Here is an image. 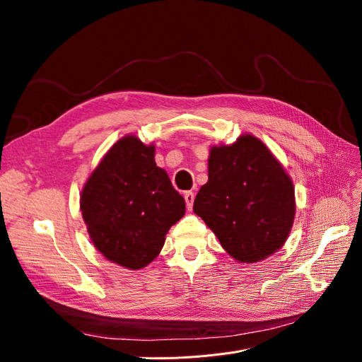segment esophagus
Returning a JSON list of instances; mask_svg holds the SVG:
<instances>
[{
	"mask_svg": "<svg viewBox=\"0 0 362 362\" xmlns=\"http://www.w3.org/2000/svg\"><path fill=\"white\" fill-rule=\"evenodd\" d=\"M184 199H185V205H187V210L192 211L193 202H194V193L193 192H185L184 193Z\"/></svg>",
	"mask_w": 362,
	"mask_h": 362,
	"instance_id": "obj_1",
	"label": "esophagus"
}]
</instances>
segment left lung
Instances as JSON below:
<instances>
[{
    "mask_svg": "<svg viewBox=\"0 0 362 362\" xmlns=\"http://www.w3.org/2000/svg\"><path fill=\"white\" fill-rule=\"evenodd\" d=\"M193 211L238 262H258L286 243L296 213L293 181L262 141L240 136L213 146Z\"/></svg>",
    "mask_w": 362,
    "mask_h": 362,
    "instance_id": "obj_1",
    "label": "left lung"
}]
</instances>
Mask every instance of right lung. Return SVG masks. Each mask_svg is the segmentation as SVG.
Returning a JSON list of instances; mask_svg holds the SVG:
<instances>
[{
  "instance_id": "add662e5",
  "label": "right lung",
  "mask_w": 362,
  "mask_h": 362,
  "mask_svg": "<svg viewBox=\"0 0 362 362\" xmlns=\"http://www.w3.org/2000/svg\"><path fill=\"white\" fill-rule=\"evenodd\" d=\"M154 157V145L122 137L92 172L80 198L93 246L131 270L157 258L170 226L185 213L184 198Z\"/></svg>"
}]
</instances>
